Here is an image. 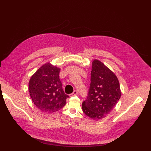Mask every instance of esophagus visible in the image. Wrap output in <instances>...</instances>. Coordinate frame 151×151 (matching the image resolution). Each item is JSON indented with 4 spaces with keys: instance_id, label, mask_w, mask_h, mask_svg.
I'll list each match as a JSON object with an SVG mask.
<instances>
[{
    "instance_id": "obj_1",
    "label": "esophagus",
    "mask_w": 151,
    "mask_h": 151,
    "mask_svg": "<svg viewBox=\"0 0 151 151\" xmlns=\"http://www.w3.org/2000/svg\"><path fill=\"white\" fill-rule=\"evenodd\" d=\"M77 94H78V91H77V90H74L73 92L71 94H70V96H76Z\"/></svg>"
}]
</instances>
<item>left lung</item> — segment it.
I'll return each instance as SVG.
<instances>
[{"instance_id": "1", "label": "left lung", "mask_w": 151, "mask_h": 151, "mask_svg": "<svg viewBox=\"0 0 151 151\" xmlns=\"http://www.w3.org/2000/svg\"><path fill=\"white\" fill-rule=\"evenodd\" d=\"M91 83L88 96L82 103L83 113L95 120L106 117L121 96L116 76L98 60L92 63Z\"/></svg>"}]
</instances>
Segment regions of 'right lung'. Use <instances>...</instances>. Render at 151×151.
<instances>
[{
    "instance_id": "add662e5",
    "label": "right lung",
    "mask_w": 151,
    "mask_h": 151,
    "mask_svg": "<svg viewBox=\"0 0 151 151\" xmlns=\"http://www.w3.org/2000/svg\"><path fill=\"white\" fill-rule=\"evenodd\" d=\"M60 72V68L47 63L29 81L30 96L37 108L42 112L52 113L62 109L69 97L62 88Z\"/></svg>"
}]
</instances>
